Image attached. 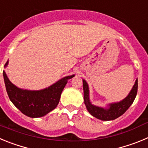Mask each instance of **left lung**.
I'll return each mask as SVG.
<instances>
[{
	"label": "left lung",
	"instance_id": "8db88e82",
	"mask_svg": "<svg viewBox=\"0 0 148 148\" xmlns=\"http://www.w3.org/2000/svg\"><path fill=\"white\" fill-rule=\"evenodd\" d=\"M82 83H83L84 90V102L86 104L88 111L97 119L103 121L114 120L122 116L132 105L136 97L137 90H138V79H136L135 84L133 86L129 94L123 100L119 102L109 104L108 108H103L94 106L90 103L89 99V88L88 83L85 79H82Z\"/></svg>",
	"mask_w": 148,
	"mask_h": 148
}]
</instances>
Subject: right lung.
Here are the masks:
<instances>
[{"mask_svg": "<svg viewBox=\"0 0 148 148\" xmlns=\"http://www.w3.org/2000/svg\"><path fill=\"white\" fill-rule=\"evenodd\" d=\"M8 65V61L5 67ZM5 86L9 99L17 108L26 116L37 118L46 115L54 110L59 103L61 93L69 79L74 74L63 77L52 86L40 90H29L21 89L12 83L3 71Z\"/></svg>", "mask_w": 148, "mask_h": 148, "instance_id": "obj_1", "label": "right lung"}]
</instances>
